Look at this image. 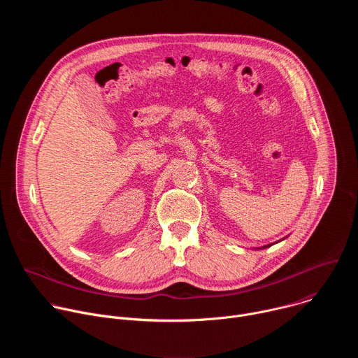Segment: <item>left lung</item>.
<instances>
[{
	"label": "left lung",
	"instance_id": "left-lung-1",
	"mask_svg": "<svg viewBox=\"0 0 358 358\" xmlns=\"http://www.w3.org/2000/svg\"><path fill=\"white\" fill-rule=\"evenodd\" d=\"M268 246H271V245H265V246H262V248H259V249H265V248H268Z\"/></svg>",
	"mask_w": 358,
	"mask_h": 358
}]
</instances>
